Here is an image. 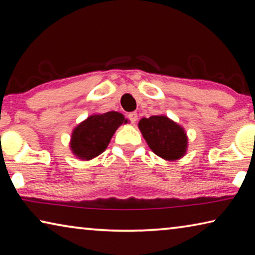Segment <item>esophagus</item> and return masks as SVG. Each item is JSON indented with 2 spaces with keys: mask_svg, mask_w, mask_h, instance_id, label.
I'll list each match as a JSON object with an SVG mask.
<instances>
[{
  "mask_svg": "<svg viewBox=\"0 0 255 255\" xmlns=\"http://www.w3.org/2000/svg\"><path fill=\"white\" fill-rule=\"evenodd\" d=\"M128 118L132 124H135L137 122V119H138V116H137L136 112H130V114H128Z\"/></svg>",
  "mask_w": 255,
  "mask_h": 255,
  "instance_id": "34e87169",
  "label": "esophagus"
}]
</instances>
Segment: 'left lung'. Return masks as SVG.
Wrapping results in <instances>:
<instances>
[{
  "label": "left lung",
  "mask_w": 255,
  "mask_h": 255,
  "mask_svg": "<svg viewBox=\"0 0 255 255\" xmlns=\"http://www.w3.org/2000/svg\"><path fill=\"white\" fill-rule=\"evenodd\" d=\"M138 128L149 148L166 161H176L187 152L188 137L184 129L166 116L141 118Z\"/></svg>",
  "instance_id": "obj_1"
}]
</instances>
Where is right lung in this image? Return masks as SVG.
<instances>
[{
    "label": "right lung",
    "instance_id": "right-lung-1",
    "mask_svg": "<svg viewBox=\"0 0 255 255\" xmlns=\"http://www.w3.org/2000/svg\"><path fill=\"white\" fill-rule=\"evenodd\" d=\"M127 122L117 111L90 116L72 132L70 146L73 154L85 161L97 157L107 149L116 130Z\"/></svg>",
    "mask_w": 255,
    "mask_h": 255
}]
</instances>
